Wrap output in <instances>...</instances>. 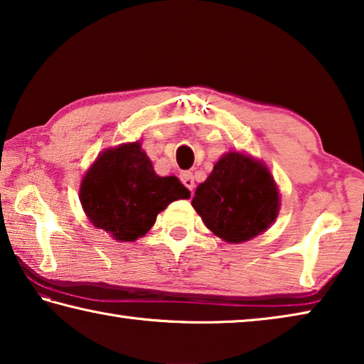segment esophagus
<instances>
[{
	"instance_id": "34e87169",
	"label": "esophagus",
	"mask_w": 364,
	"mask_h": 364,
	"mask_svg": "<svg viewBox=\"0 0 364 364\" xmlns=\"http://www.w3.org/2000/svg\"><path fill=\"white\" fill-rule=\"evenodd\" d=\"M180 178H181V181H183V184L184 186H186L191 193H193L194 191V176H193V173H191V171H183V173L180 175Z\"/></svg>"
}]
</instances>
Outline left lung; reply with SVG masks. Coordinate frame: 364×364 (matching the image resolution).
I'll return each mask as SVG.
<instances>
[{"label":"left lung","mask_w":364,"mask_h":364,"mask_svg":"<svg viewBox=\"0 0 364 364\" xmlns=\"http://www.w3.org/2000/svg\"><path fill=\"white\" fill-rule=\"evenodd\" d=\"M191 204L213 234L241 244L268 230L281 202L278 186L263 162L228 152L197 186Z\"/></svg>","instance_id":"8db88e82"}]
</instances>
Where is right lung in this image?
<instances>
[{
  "label": "right lung",
  "instance_id": "add662e5",
  "mask_svg": "<svg viewBox=\"0 0 364 364\" xmlns=\"http://www.w3.org/2000/svg\"><path fill=\"white\" fill-rule=\"evenodd\" d=\"M189 196L176 176L154 171L138 141L101 152L80 184L86 217L120 242L144 236L168 204Z\"/></svg>",
  "mask_w": 364,
  "mask_h": 364
}]
</instances>
